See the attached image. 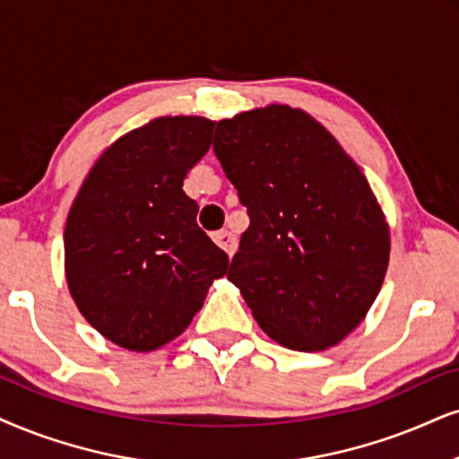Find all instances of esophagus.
Wrapping results in <instances>:
<instances>
[{"label": "esophagus", "instance_id": "1", "mask_svg": "<svg viewBox=\"0 0 459 459\" xmlns=\"http://www.w3.org/2000/svg\"><path fill=\"white\" fill-rule=\"evenodd\" d=\"M212 239L216 241L218 246L222 247L226 254H229V256H233L235 249H237V239H235L233 235L229 233V230H218V233H213V235H212Z\"/></svg>", "mask_w": 459, "mask_h": 459}]
</instances>
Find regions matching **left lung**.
Segmentation results:
<instances>
[{"label":"left lung","instance_id":"obj_1","mask_svg":"<svg viewBox=\"0 0 459 459\" xmlns=\"http://www.w3.org/2000/svg\"><path fill=\"white\" fill-rule=\"evenodd\" d=\"M213 152L247 207L226 277L258 326L288 350L341 343L390 263V229L364 173L316 118L277 103L220 120Z\"/></svg>","mask_w":459,"mask_h":459}]
</instances>
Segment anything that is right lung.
Returning <instances> with one entry per match:
<instances>
[{"instance_id": "right-lung-1", "label": "right lung", "mask_w": 459, "mask_h": 459, "mask_svg": "<svg viewBox=\"0 0 459 459\" xmlns=\"http://www.w3.org/2000/svg\"><path fill=\"white\" fill-rule=\"evenodd\" d=\"M212 129L203 116H160L126 133L92 165L69 210V292L92 328L129 351L182 334L229 269L182 190Z\"/></svg>"}]
</instances>
